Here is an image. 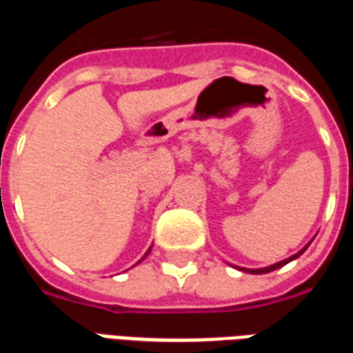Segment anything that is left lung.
<instances>
[{
  "label": "left lung",
  "instance_id": "left-lung-1",
  "mask_svg": "<svg viewBox=\"0 0 353 353\" xmlns=\"http://www.w3.org/2000/svg\"><path fill=\"white\" fill-rule=\"evenodd\" d=\"M308 245H310V242H308V244L304 245V248H303V250H301V252L295 253V255H291L289 259L280 261V263H274V265L265 266V268H242V270H244V272H250V274H266V272H272V270H276V268H280V266L288 265V263H291V261H295L296 257H301V255H303V253L306 252V248H308Z\"/></svg>",
  "mask_w": 353,
  "mask_h": 353
}]
</instances>
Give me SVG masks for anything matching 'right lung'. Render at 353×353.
<instances>
[{
	"label": "right lung",
	"mask_w": 353,
	"mask_h": 353,
	"mask_svg": "<svg viewBox=\"0 0 353 353\" xmlns=\"http://www.w3.org/2000/svg\"><path fill=\"white\" fill-rule=\"evenodd\" d=\"M149 252H151V248H149V250H147V253H145V255H143V257H141V259H145L147 255H149Z\"/></svg>",
	"instance_id": "obj_1"
}]
</instances>
